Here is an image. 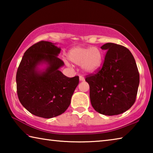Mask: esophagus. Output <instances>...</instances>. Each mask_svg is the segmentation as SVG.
Listing matches in <instances>:
<instances>
[{
	"instance_id": "esophagus-1",
	"label": "esophagus",
	"mask_w": 153,
	"mask_h": 153,
	"mask_svg": "<svg viewBox=\"0 0 153 153\" xmlns=\"http://www.w3.org/2000/svg\"><path fill=\"white\" fill-rule=\"evenodd\" d=\"M79 81L84 82V81H85V78L83 76H79Z\"/></svg>"
}]
</instances>
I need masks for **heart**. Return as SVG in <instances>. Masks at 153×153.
I'll list each match as a JSON object with an SVG mask.
<instances>
[{
	"label": "heart",
	"mask_w": 153,
	"mask_h": 153,
	"mask_svg": "<svg viewBox=\"0 0 153 153\" xmlns=\"http://www.w3.org/2000/svg\"><path fill=\"white\" fill-rule=\"evenodd\" d=\"M67 58L71 63L81 65L82 71L86 74L97 71L102 63V53L97 47H81L71 48L67 54ZM69 65V63H67Z\"/></svg>",
	"instance_id": "1"
}]
</instances>
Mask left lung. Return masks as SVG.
<instances>
[{"instance_id": "left-lung-1", "label": "left lung", "mask_w": 153, "mask_h": 153, "mask_svg": "<svg viewBox=\"0 0 153 153\" xmlns=\"http://www.w3.org/2000/svg\"><path fill=\"white\" fill-rule=\"evenodd\" d=\"M100 48L107 51L102 68L86 78L90 86V102L98 113L119 115L135 102L140 82L138 70L127 48L110 42Z\"/></svg>"}]
</instances>
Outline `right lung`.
Returning a JSON list of instances; mask_svg holds the SVG:
<instances>
[{
    "label": "right lung",
    "instance_id": "obj_1",
    "mask_svg": "<svg viewBox=\"0 0 153 153\" xmlns=\"http://www.w3.org/2000/svg\"><path fill=\"white\" fill-rule=\"evenodd\" d=\"M61 50L56 43L40 41L25 52L18 67V98L38 117L48 119L63 113L79 84L78 76L68 77L59 71L64 65L58 58Z\"/></svg>",
    "mask_w": 153,
    "mask_h": 153
}]
</instances>
